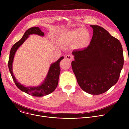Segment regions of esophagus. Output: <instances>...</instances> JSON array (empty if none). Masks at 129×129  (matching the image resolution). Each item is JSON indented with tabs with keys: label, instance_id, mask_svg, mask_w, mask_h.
I'll list each match as a JSON object with an SVG mask.
<instances>
[{
	"label": "esophagus",
	"instance_id": "34e87169",
	"mask_svg": "<svg viewBox=\"0 0 129 129\" xmlns=\"http://www.w3.org/2000/svg\"><path fill=\"white\" fill-rule=\"evenodd\" d=\"M65 57L66 59L70 60H72L73 59V56L72 55H67Z\"/></svg>",
	"mask_w": 129,
	"mask_h": 129
}]
</instances>
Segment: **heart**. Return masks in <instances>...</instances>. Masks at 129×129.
Here are the masks:
<instances>
[{
    "instance_id": "b5f03b06",
    "label": "heart",
    "mask_w": 129,
    "mask_h": 129,
    "mask_svg": "<svg viewBox=\"0 0 129 129\" xmlns=\"http://www.w3.org/2000/svg\"><path fill=\"white\" fill-rule=\"evenodd\" d=\"M59 41L64 45H70L73 43L74 49L82 50L89 45L91 36L88 31L77 29L65 32L60 36Z\"/></svg>"
}]
</instances>
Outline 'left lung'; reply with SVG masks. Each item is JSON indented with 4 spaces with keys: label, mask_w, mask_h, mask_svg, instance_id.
<instances>
[{
    "label": "left lung",
    "mask_w": 129,
    "mask_h": 129,
    "mask_svg": "<svg viewBox=\"0 0 129 129\" xmlns=\"http://www.w3.org/2000/svg\"><path fill=\"white\" fill-rule=\"evenodd\" d=\"M93 36L87 48L73 51V72L79 86L91 94L106 92L117 83L124 63L119 41L103 27L90 25Z\"/></svg>",
    "instance_id": "8db88e82"
}]
</instances>
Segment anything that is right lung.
<instances>
[{"instance_id":"obj_1","label":"right lung","mask_w":129,"mask_h":129,"mask_svg":"<svg viewBox=\"0 0 129 129\" xmlns=\"http://www.w3.org/2000/svg\"><path fill=\"white\" fill-rule=\"evenodd\" d=\"M38 35L40 36H44V34L39 27H32L27 30L23 35L22 38L19 41L16 43L12 47L10 52L8 61V67L12 79L16 85L21 91L28 93L30 95L35 97H42L49 94L53 92L56 89L58 83V78L60 72L59 63L64 58L63 56L60 57L56 62L52 64L47 74V76L43 83L37 87H25L20 84L13 75L12 71V63L15 54L18 49L31 35Z\"/></svg>"}]
</instances>
